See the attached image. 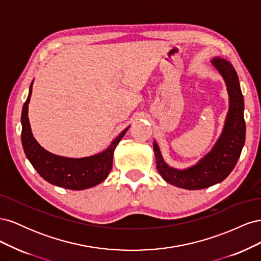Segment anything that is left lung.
Wrapping results in <instances>:
<instances>
[{
  "label": "left lung",
  "mask_w": 261,
  "mask_h": 261,
  "mask_svg": "<svg viewBox=\"0 0 261 261\" xmlns=\"http://www.w3.org/2000/svg\"><path fill=\"white\" fill-rule=\"evenodd\" d=\"M210 64L222 77L228 96V111L223 128L210 151L191 167L177 169L164 161L159 145L153 140L156 169L162 178L173 186L189 191L207 188L224 180L239 161L246 136L244 97L238 74L231 63L223 58H213Z\"/></svg>",
  "instance_id": "obj_1"
}]
</instances>
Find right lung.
I'll return each instance as SVG.
<instances>
[{
  "mask_svg": "<svg viewBox=\"0 0 261 261\" xmlns=\"http://www.w3.org/2000/svg\"><path fill=\"white\" fill-rule=\"evenodd\" d=\"M33 84L21 111V144L29 162L43 179L50 184L72 191H82L100 184L112 170L113 154L116 146L124 137L126 127L103 151L84 158H68L51 153L39 145L31 132L28 105L30 102Z\"/></svg>",
  "mask_w": 261,
  "mask_h": 261,
  "instance_id": "add662e5",
  "label": "right lung"
}]
</instances>
